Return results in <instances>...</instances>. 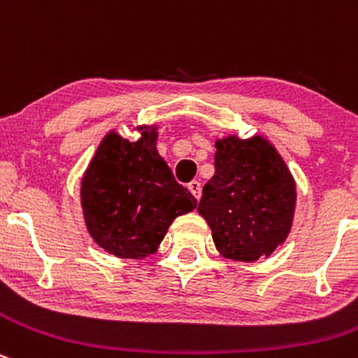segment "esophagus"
<instances>
[{"instance_id": "1", "label": "esophagus", "mask_w": 358, "mask_h": 358, "mask_svg": "<svg viewBox=\"0 0 358 358\" xmlns=\"http://www.w3.org/2000/svg\"><path fill=\"white\" fill-rule=\"evenodd\" d=\"M187 187H189V190L192 192V196H194L196 199L201 198V183H199L198 180H192V182H190Z\"/></svg>"}]
</instances>
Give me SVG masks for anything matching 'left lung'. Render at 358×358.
<instances>
[{
    "instance_id": "1",
    "label": "left lung",
    "mask_w": 358,
    "mask_h": 358,
    "mask_svg": "<svg viewBox=\"0 0 358 358\" xmlns=\"http://www.w3.org/2000/svg\"><path fill=\"white\" fill-rule=\"evenodd\" d=\"M215 175L203 187L198 212L217 250L235 262L268 258L292 231L296 183L263 136L215 141Z\"/></svg>"
}]
</instances>
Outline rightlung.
I'll use <instances>...</instances> for the list:
<instances>
[{"label":"right lung","instance_id":"add662e5","mask_svg":"<svg viewBox=\"0 0 358 358\" xmlns=\"http://www.w3.org/2000/svg\"><path fill=\"white\" fill-rule=\"evenodd\" d=\"M136 130V141L116 130L103 136L83 175L81 206L96 245L116 258L143 259L159 249L173 220L198 201L157 152V127Z\"/></svg>","mask_w":358,"mask_h":358}]
</instances>
